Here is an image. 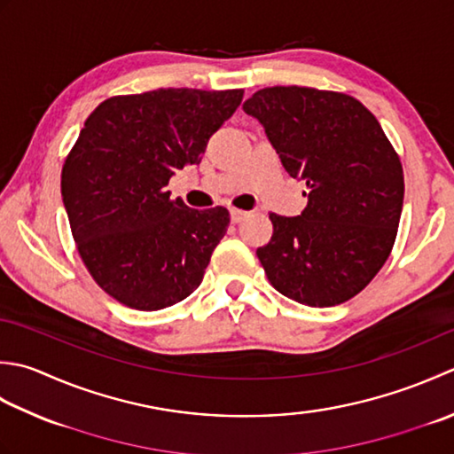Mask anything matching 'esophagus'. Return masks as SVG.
I'll return each mask as SVG.
<instances>
[{
	"label": "esophagus",
	"instance_id": "obj_1",
	"mask_svg": "<svg viewBox=\"0 0 454 454\" xmlns=\"http://www.w3.org/2000/svg\"><path fill=\"white\" fill-rule=\"evenodd\" d=\"M246 216H247V212H246V210H239V208H230V218H232L234 224H238V222H242Z\"/></svg>",
	"mask_w": 454,
	"mask_h": 454
}]
</instances>
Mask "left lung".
<instances>
[{"label":"left lung","mask_w":454,"mask_h":454,"mask_svg":"<svg viewBox=\"0 0 454 454\" xmlns=\"http://www.w3.org/2000/svg\"><path fill=\"white\" fill-rule=\"evenodd\" d=\"M242 108L309 189L301 216L270 212L273 236L255 252L270 283L309 307L358 295L392 254L405 189L376 115L348 94L305 86L263 88Z\"/></svg>","instance_id":"8db88e82"}]
</instances>
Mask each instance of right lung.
I'll return each instance as SVG.
<instances>
[{"mask_svg":"<svg viewBox=\"0 0 454 454\" xmlns=\"http://www.w3.org/2000/svg\"><path fill=\"white\" fill-rule=\"evenodd\" d=\"M242 96L239 88H159L112 96L88 115L60 192L80 260L121 305L159 310L200 286L230 215L189 208L165 186L176 168L200 163Z\"/></svg>","mask_w":454,"mask_h":454,"instance_id":"1","label":"right lung"}]
</instances>
